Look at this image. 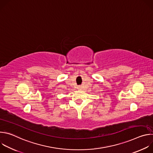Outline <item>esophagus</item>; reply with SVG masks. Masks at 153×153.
<instances>
[{
  "label": "esophagus",
  "instance_id": "1",
  "mask_svg": "<svg viewBox=\"0 0 153 153\" xmlns=\"http://www.w3.org/2000/svg\"><path fill=\"white\" fill-rule=\"evenodd\" d=\"M78 90H82V89H81V87H80V86H79V87H78Z\"/></svg>",
  "mask_w": 153,
  "mask_h": 153
}]
</instances>
